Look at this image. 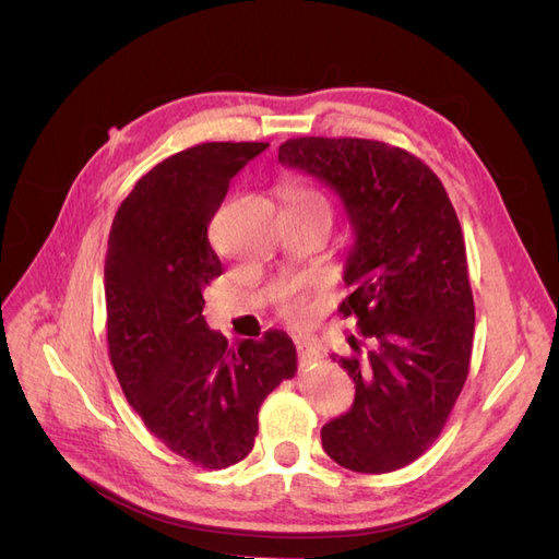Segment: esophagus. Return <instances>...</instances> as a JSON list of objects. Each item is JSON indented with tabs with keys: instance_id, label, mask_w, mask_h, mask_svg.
<instances>
[{
	"instance_id": "esophagus-1",
	"label": "esophagus",
	"mask_w": 559,
	"mask_h": 559,
	"mask_svg": "<svg viewBox=\"0 0 559 559\" xmlns=\"http://www.w3.org/2000/svg\"><path fill=\"white\" fill-rule=\"evenodd\" d=\"M296 349H298V361H300V368L319 361V352L312 347V343H310V341H296Z\"/></svg>"
}]
</instances>
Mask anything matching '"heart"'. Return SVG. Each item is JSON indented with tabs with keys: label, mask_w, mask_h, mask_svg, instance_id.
I'll list each match as a JSON object with an SVG mask.
<instances>
[{
	"label": "heart",
	"mask_w": 559,
	"mask_h": 559,
	"mask_svg": "<svg viewBox=\"0 0 559 559\" xmlns=\"http://www.w3.org/2000/svg\"><path fill=\"white\" fill-rule=\"evenodd\" d=\"M286 200H289V205H302V207H319V210H326V198L321 195L319 191L310 189V186H289V189L284 191ZM277 302V312L286 319L292 321H300L310 314V300L308 294L302 292V286L292 282L286 284L280 289V294L275 296Z\"/></svg>",
	"instance_id": "b5f03b06"
}]
</instances>
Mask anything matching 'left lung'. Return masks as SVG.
Segmentation results:
<instances>
[{"mask_svg":"<svg viewBox=\"0 0 559 559\" xmlns=\"http://www.w3.org/2000/svg\"><path fill=\"white\" fill-rule=\"evenodd\" d=\"M280 163L331 186L354 233L337 312L357 319L368 349L352 337L337 357L357 394L321 427V445L357 473L408 466L441 436L468 376L476 308L460 218L431 167L392 144L296 138Z\"/></svg>","mask_w":559,"mask_h":559,"instance_id":"left-lung-1","label":"left lung"}]
</instances>
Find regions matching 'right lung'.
Listing matches in <instances>:
<instances>
[{
  "label": "right lung",
  "mask_w": 559,
  "mask_h": 559,
  "mask_svg": "<svg viewBox=\"0 0 559 559\" xmlns=\"http://www.w3.org/2000/svg\"><path fill=\"white\" fill-rule=\"evenodd\" d=\"M265 142H205L148 170L118 207L105 259L109 361L146 429L195 466L242 462L259 408L296 376L282 331L228 347L207 329L202 289L224 273L207 228L230 179Z\"/></svg>",
  "instance_id": "right-lung-1"
}]
</instances>
